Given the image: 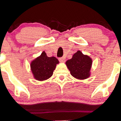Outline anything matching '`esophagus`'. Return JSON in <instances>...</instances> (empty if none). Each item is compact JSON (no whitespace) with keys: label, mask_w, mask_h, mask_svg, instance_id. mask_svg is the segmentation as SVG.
Returning <instances> with one entry per match:
<instances>
[{"label":"esophagus","mask_w":121,"mask_h":121,"mask_svg":"<svg viewBox=\"0 0 121 121\" xmlns=\"http://www.w3.org/2000/svg\"><path fill=\"white\" fill-rule=\"evenodd\" d=\"M59 60L60 62H65V57H59Z\"/></svg>","instance_id":"1"}]
</instances>
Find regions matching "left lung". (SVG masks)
<instances>
[{"mask_svg": "<svg viewBox=\"0 0 121 121\" xmlns=\"http://www.w3.org/2000/svg\"><path fill=\"white\" fill-rule=\"evenodd\" d=\"M72 76L77 79H86L90 76L92 60L89 56L84 55L80 51H77L72 59L66 62Z\"/></svg>", "mask_w": 121, "mask_h": 121, "instance_id": "8db88e82", "label": "left lung"}]
</instances>
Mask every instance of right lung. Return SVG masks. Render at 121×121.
<instances>
[{
    "label": "right lung",
    "instance_id": "obj_1",
    "mask_svg": "<svg viewBox=\"0 0 121 121\" xmlns=\"http://www.w3.org/2000/svg\"><path fill=\"white\" fill-rule=\"evenodd\" d=\"M59 60L55 57H48L45 51L31 64V69L35 78L39 81L47 80L52 75Z\"/></svg>",
    "mask_w": 121,
    "mask_h": 121
}]
</instances>
